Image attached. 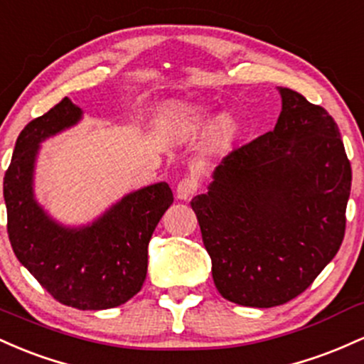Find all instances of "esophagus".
<instances>
[{
	"label": "esophagus",
	"instance_id": "esophagus-1",
	"mask_svg": "<svg viewBox=\"0 0 364 364\" xmlns=\"http://www.w3.org/2000/svg\"><path fill=\"white\" fill-rule=\"evenodd\" d=\"M198 187H199L198 178L193 177V175H186V177L178 182L175 194H177V198L182 199V201H187V199H191L196 194Z\"/></svg>",
	"mask_w": 364,
	"mask_h": 364
}]
</instances>
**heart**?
<instances>
[{
  "label": "heart",
  "mask_w": 364,
  "mask_h": 364,
  "mask_svg": "<svg viewBox=\"0 0 364 364\" xmlns=\"http://www.w3.org/2000/svg\"><path fill=\"white\" fill-rule=\"evenodd\" d=\"M208 122V117H204L203 113H196V112H189L186 115V125L189 129H198L203 127L204 124ZM235 132V122L232 120L230 117H225L220 120L218 129H216V134H218L220 141H228Z\"/></svg>",
  "instance_id": "1"
}]
</instances>
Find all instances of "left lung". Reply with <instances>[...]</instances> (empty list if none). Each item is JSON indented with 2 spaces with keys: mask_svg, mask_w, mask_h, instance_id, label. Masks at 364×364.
I'll list each match as a JSON object with an SVG mask.
<instances>
[{
  "mask_svg": "<svg viewBox=\"0 0 364 364\" xmlns=\"http://www.w3.org/2000/svg\"><path fill=\"white\" fill-rule=\"evenodd\" d=\"M275 129L228 153L191 201L218 292L272 308L303 294L341 247L350 163L325 108L280 87Z\"/></svg>",
  "mask_w": 364,
  "mask_h": 364,
  "instance_id": "left-lung-1",
  "label": "left lung"
}]
</instances>
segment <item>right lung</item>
<instances>
[{"mask_svg": "<svg viewBox=\"0 0 364 364\" xmlns=\"http://www.w3.org/2000/svg\"><path fill=\"white\" fill-rule=\"evenodd\" d=\"M80 117L79 106L63 97L20 132L3 187L6 228L15 256L58 303L108 309L141 291L149 239L173 194L168 183L160 182L125 196L89 227L65 228L53 222L32 194L36 154L44 139Z\"/></svg>", "mask_w": 364, "mask_h": 364, "instance_id": "add662e5", "label": "right lung"}]
</instances>
